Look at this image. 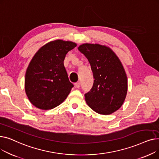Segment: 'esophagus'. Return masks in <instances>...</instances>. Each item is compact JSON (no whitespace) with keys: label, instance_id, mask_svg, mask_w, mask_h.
<instances>
[{"label":"esophagus","instance_id":"1","mask_svg":"<svg viewBox=\"0 0 159 159\" xmlns=\"http://www.w3.org/2000/svg\"><path fill=\"white\" fill-rule=\"evenodd\" d=\"M75 86L76 88H79L80 87V82H77L76 83H75Z\"/></svg>","mask_w":159,"mask_h":159}]
</instances>
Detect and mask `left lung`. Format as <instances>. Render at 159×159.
<instances>
[{
  "label": "left lung",
  "mask_w": 159,
  "mask_h": 159,
  "mask_svg": "<svg viewBox=\"0 0 159 159\" xmlns=\"http://www.w3.org/2000/svg\"><path fill=\"white\" fill-rule=\"evenodd\" d=\"M78 49L88 58L94 78L84 95L87 104L101 115L117 111L128 91V78L119 57L110 48L98 44H83Z\"/></svg>",
  "instance_id": "1"
}]
</instances>
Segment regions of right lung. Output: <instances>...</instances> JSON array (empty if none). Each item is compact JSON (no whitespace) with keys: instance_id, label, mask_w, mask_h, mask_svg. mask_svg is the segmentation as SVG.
Here are the masks:
<instances>
[{"instance_id":"obj_1","label":"right lung","mask_w":159,"mask_h":159,"mask_svg":"<svg viewBox=\"0 0 159 159\" xmlns=\"http://www.w3.org/2000/svg\"><path fill=\"white\" fill-rule=\"evenodd\" d=\"M77 46L71 41L55 40L42 46L31 60L25 75V91L30 102L40 110H51L67 98L73 84L64 60Z\"/></svg>"}]
</instances>
